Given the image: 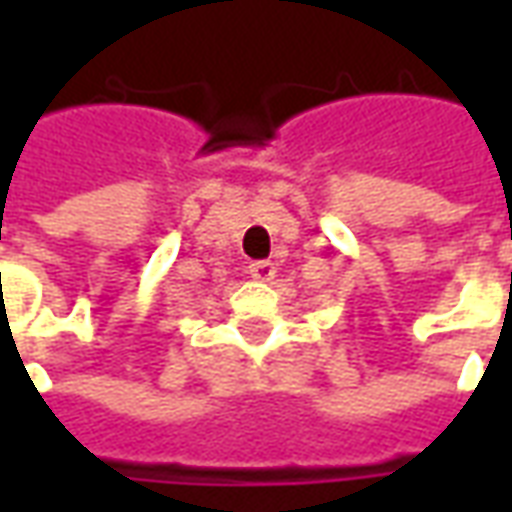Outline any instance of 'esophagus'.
<instances>
[{
	"instance_id": "34e87169",
	"label": "esophagus",
	"mask_w": 512,
	"mask_h": 512,
	"mask_svg": "<svg viewBox=\"0 0 512 512\" xmlns=\"http://www.w3.org/2000/svg\"><path fill=\"white\" fill-rule=\"evenodd\" d=\"M246 271H249V277L257 279V282H271L274 274H277V268H274L271 260H255V263L246 266Z\"/></svg>"
}]
</instances>
